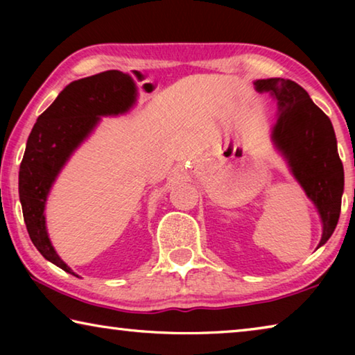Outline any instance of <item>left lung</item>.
<instances>
[{
  "mask_svg": "<svg viewBox=\"0 0 355 355\" xmlns=\"http://www.w3.org/2000/svg\"><path fill=\"white\" fill-rule=\"evenodd\" d=\"M254 86L258 92H268L277 100V120L271 128V139L318 209L322 224L318 244L321 248L338 224L345 189L343 164L332 122L297 83L268 78L257 80Z\"/></svg>",
  "mask_w": 355,
  "mask_h": 355,
  "instance_id": "1",
  "label": "left lung"
}]
</instances>
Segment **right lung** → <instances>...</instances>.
Masks as SVG:
<instances>
[{
	"label": "right lung",
	"instance_id": "add662e5",
	"mask_svg": "<svg viewBox=\"0 0 355 355\" xmlns=\"http://www.w3.org/2000/svg\"><path fill=\"white\" fill-rule=\"evenodd\" d=\"M136 100V84L123 71L107 70L83 78L64 87L40 114L28 137L19 172V194L29 238L45 260L71 275L76 274L58 255L48 236V194L70 156L92 135L101 117L128 112Z\"/></svg>",
	"mask_w": 355,
	"mask_h": 355
}]
</instances>
